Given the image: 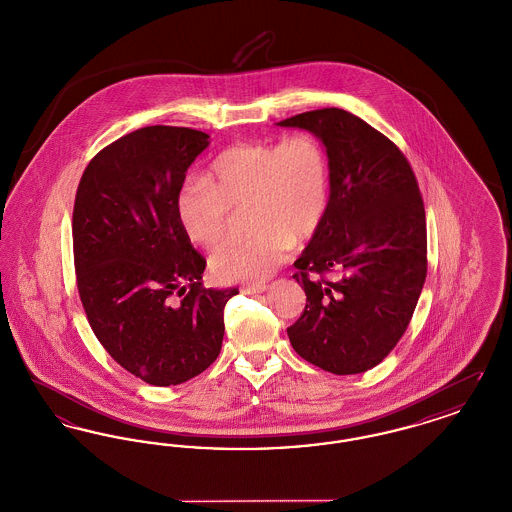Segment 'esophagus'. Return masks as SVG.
Instances as JSON below:
<instances>
[{
    "label": "esophagus",
    "mask_w": 512,
    "mask_h": 512,
    "mask_svg": "<svg viewBox=\"0 0 512 512\" xmlns=\"http://www.w3.org/2000/svg\"><path fill=\"white\" fill-rule=\"evenodd\" d=\"M267 284H247L242 288V292L244 293H263L267 292Z\"/></svg>",
    "instance_id": "obj_1"
}]
</instances>
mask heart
Returning a JSON list of instances; mask_svg holds the SVG:
<instances>
[{"instance_id": "1", "label": "heart", "mask_w": 512, "mask_h": 512, "mask_svg": "<svg viewBox=\"0 0 512 512\" xmlns=\"http://www.w3.org/2000/svg\"><path fill=\"white\" fill-rule=\"evenodd\" d=\"M330 161L315 136L297 132L282 142H245L224 149L207 178H188L176 195V215L194 244H217L232 209L247 207L245 238L211 253L220 280H263L293 244L311 240L330 207Z\"/></svg>"}]
</instances>
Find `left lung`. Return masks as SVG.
Returning <instances> with one entry per match:
<instances>
[{
	"mask_svg": "<svg viewBox=\"0 0 512 512\" xmlns=\"http://www.w3.org/2000/svg\"><path fill=\"white\" fill-rule=\"evenodd\" d=\"M278 126L313 132L332 178L326 219L293 263L307 305L288 336L299 357L326 372H366L405 334L426 280V213L416 176L399 147L338 107Z\"/></svg>",
	"mask_w": 512,
	"mask_h": 512,
	"instance_id": "8db88e82",
	"label": "left lung"
}]
</instances>
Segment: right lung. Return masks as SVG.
I'll use <instances>...</instances> for the list:
<instances>
[{
  "mask_svg": "<svg viewBox=\"0 0 512 512\" xmlns=\"http://www.w3.org/2000/svg\"><path fill=\"white\" fill-rule=\"evenodd\" d=\"M209 136L146 126L103 147L73 211L76 284L105 351L151 386L188 382L215 363L224 305L238 288H203L205 259L186 236L176 195Z\"/></svg>",
  "mask_w": 512,
  "mask_h": 512,
  "instance_id": "1",
  "label": "right lung"
}]
</instances>
